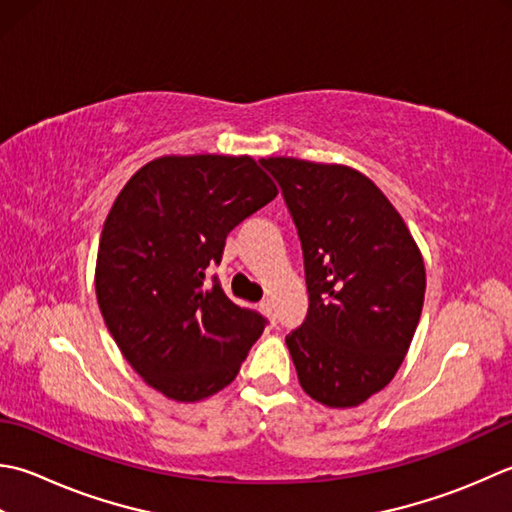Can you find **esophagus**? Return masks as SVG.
<instances>
[{"mask_svg":"<svg viewBox=\"0 0 512 512\" xmlns=\"http://www.w3.org/2000/svg\"><path fill=\"white\" fill-rule=\"evenodd\" d=\"M259 308H262V313L264 315H268L270 319H273V324H275V315H273V304H270V299H264L262 304H259Z\"/></svg>","mask_w":512,"mask_h":512,"instance_id":"esophagus-1","label":"esophagus"}]
</instances>
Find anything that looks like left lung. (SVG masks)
<instances>
[{
  "label": "left lung",
  "mask_w": 512,
  "mask_h": 512,
  "mask_svg": "<svg viewBox=\"0 0 512 512\" xmlns=\"http://www.w3.org/2000/svg\"><path fill=\"white\" fill-rule=\"evenodd\" d=\"M304 253L308 315L286 337L299 384L330 408L364 404L402 366L422 315L424 259L402 215L342 164L268 157Z\"/></svg>",
  "instance_id": "obj_1"
}]
</instances>
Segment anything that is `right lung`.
<instances>
[{"instance_id":"obj_1","label":"right lung","mask_w":512,"mask_h":512,"mask_svg":"<svg viewBox=\"0 0 512 512\" xmlns=\"http://www.w3.org/2000/svg\"><path fill=\"white\" fill-rule=\"evenodd\" d=\"M277 197L248 155H166L128 179L99 237L95 293L135 373L175 402L226 388L266 319L230 302L206 268L226 235Z\"/></svg>"}]
</instances>
